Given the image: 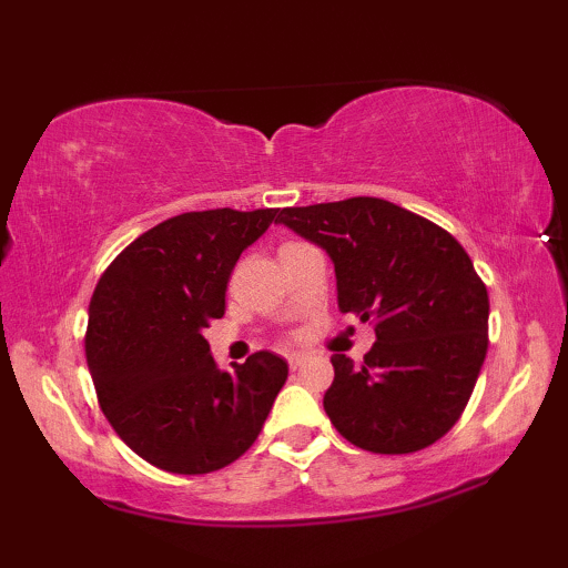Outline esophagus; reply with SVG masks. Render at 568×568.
Listing matches in <instances>:
<instances>
[{"mask_svg":"<svg viewBox=\"0 0 568 568\" xmlns=\"http://www.w3.org/2000/svg\"><path fill=\"white\" fill-rule=\"evenodd\" d=\"M305 359H307V354H302V352H290V354H286V362H290L292 369L302 367V362H305Z\"/></svg>","mask_w":568,"mask_h":568,"instance_id":"1","label":"esophagus"}]
</instances>
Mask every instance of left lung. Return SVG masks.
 Wrapping results in <instances>:
<instances>
[{
    "label": "left lung",
    "instance_id": "8db88e82",
    "mask_svg": "<svg viewBox=\"0 0 568 568\" xmlns=\"http://www.w3.org/2000/svg\"><path fill=\"white\" fill-rule=\"evenodd\" d=\"M278 224L323 247L341 313L375 323L362 367L333 354L323 408L352 445L424 449L468 406L488 348V292L463 245L385 199L282 209Z\"/></svg>",
    "mask_w": 568,
    "mask_h": 568
}]
</instances>
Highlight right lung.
I'll use <instances>...</instances> for the list:
<instances>
[{
	"label": "right lung",
	"instance_id": "right-lung-1",
	"mask_svg": "<svg viewBox=\"0 0 568 568\" xmlns=\"http://www.w3.org/2000/svg\"><path fill=\"white\" fill-rule=\"evenodd\" d=\"M276 209L178 214L139 235L100 276L84 354L100 408L146 463L199 476L237 460L263 429L290 367L255 352L216 367L204 328Z\"/></svg>",
	"mask_w": 568,
	"mask_h": 568
}]
</instances>
